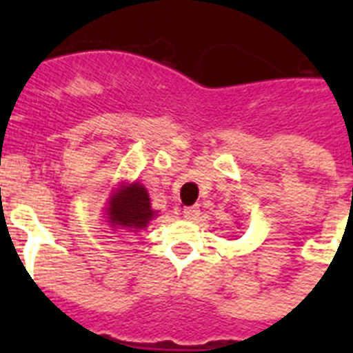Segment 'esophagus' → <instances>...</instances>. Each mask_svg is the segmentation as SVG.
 Here are the masks:
<instances>
[{
    "mask_svg": "<svg viewBox=\"0 0 353 353\" xmlns=\"http://www.w3.org/2000/svg\"><path fill=\"white\" fill-rule=\"evenodd\" d=\"M183 217L187 221H196L199 217V207L194 205V207H185L183 208Z\"/></svg>",
    "mask_w": 353,
    "mask_h": 353,
    "instance_id": "1",
    "label": "esophagus"
}]
</instances>
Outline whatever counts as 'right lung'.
Here are the masks:
<instances>
[{
  "label": "right lung",
  "mask_w": 353,
  "mask_h": 353,
  "mask_svg": "<svg viewBox=\"0 0 353 353\" xmlns=\"http://www.w3.org/2000/svg\"><path fill=\"white\" fill-rule=\"evenodd\" d=\"M108 221L114 228H125L129 232H139L154 219L155 210L150 207V196L138 182L123 183L111 194L105 208Z\"/></svg>",
  "instance_id": "add662e5"
}]
</instances>
